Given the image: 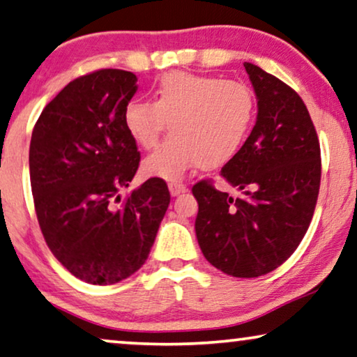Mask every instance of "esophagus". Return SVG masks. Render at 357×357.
Instances as JSON below:
<instances>
[{
  "instance_id": "esophagus-1",
  "label": "esophagus",
  "mask_w": 357,
  "mask_h": 357,
  "mask_svg": "<svg viewBox=\"0 0 357 357\" xmlns=\"http://www.w3.org/2000/svg\"><path fill=\"white\" fill-rule=\"evenodd\" d=\"M168 189H169V194H172L173 197H174V195H179V194H183V192H185V190H188L185 184H183V183H169Z\"/></svg>"
}]
</instances>
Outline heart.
Listing matches in <instances>:
<instances>
[{
  "label": "heart",
  "mask_w": 357,
  "mask_h": 357,
  "mask_svg": "<svg viewBox=\"0 0 357 357\" xmlns=\"http://www.w3.org/2000/svg\"><path fill=\"white\" fill-rule=\"evenodd\" d=\"M255 113V95L244 82L173 71L158 79L155 102L129 100L123 121L144 149L153 147L168 128L172 135L144 160V172L178 181L197 165L217 168L233 160L249 139Z\"/></svg>",
  "instance_id": "b5f03b06"
}]
</instances>
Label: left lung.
I'll return each mask as SVG.
<instances>
[{"mask_svg":"<svg viewBox=\"0 0 357 357\" xmlns=\"http://www.w3.org/2000/svg\"><path fill=\"white\" fill-rule=\"evenodd\" d=\"M257 97V119L244 147L222 168L239 197L208 181L192 188L195 236L204 257L223 273L255 278L298 249L320 188V145L310 114L289 85L244 63Z\"/></svg>","mask_w":357,"mask_h":357,"instance_id":"1","label":"left lung"}]
</instances>
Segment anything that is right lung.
<instances>
[{
	"label": "right lung",
	"mask_w": 357,
	"mask_h": 357,
	"mask_svg": "<svg viewBox=\"0 0 357 357\" xmlns=\"http://www.w3.org/2000/svg\"><path fill=\"white\" fill-rule=\"evenodd\" d=\"M135 92V74L121 69L74 79L43 108L30 140L40 229L63 267L90 284H114L137 272L169 205L160 178L116 205L140 162L123 121Z\"/></svg>",
	"instance_id": "obj_1"
}]
</instances>
